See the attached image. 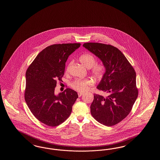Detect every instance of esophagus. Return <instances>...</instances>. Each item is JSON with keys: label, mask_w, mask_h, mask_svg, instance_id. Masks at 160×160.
Returning <instances> with one entry per match:
<instances>
[{"label": "esophagus", "mask_w": 160, "mask_h": 160, "mask_svg": "<svg viewBox=\"0 0 160 160\" xmlns=\"http://www.w3.org/2000/svg\"><path fill=\"white\" fill-rule=\"evenodd\" d=\"M83 94V93H82V92H78V95L79 97H81L82 95Z\"/></svg>", "instance_id": "obj_1"}]
</instances>
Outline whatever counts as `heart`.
Segmentation results:
<instances>
[{
  "mask_svg": "<svg viewBox=\"0 0 160 160\" xmlns=\"http://www.w3.org/2000/svg\"><path fill=\"white\" fill-rule=\"evenodd\" d=\"M79 61L82 65L90 69L91 74L95 78L100 79L105 75V66L102 63H96V58L92 54L86 53L82 55L79 57ZM68 66L67 71L68 70ZM93 83L94 82L91 79H76L71 82L70 86L72 88L78 92H83L87 90L88 86H92Z\"/></svg>",
  "mask_w": 160,
  "mask_h": 160,
  "instance_id": "1",
  "label": "heart"
}]
</instances>
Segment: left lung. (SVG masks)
Wrapping results in <instances>:
<instances>
[{
  "label": "left lung",
  "mask_w": 160,
  "mask_h": 160,
  "mask_svg": "<svg viewBox=\"0 0 160 160\" xmlns=\"http://www.w3.org/2000/svg\"><path fill=\"white\" fill-rule=\"evenodd\" d=\"M83 46L98 57L106 68L97 88L108 95L94 94L91 114L103 125L114 126L129 115L138 97L136 72L122 52L112 45L90 42Z\"/></svg>",
  "instance_id": "obj_1"
}]
</instances>
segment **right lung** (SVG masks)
Segmentation results:
<instances>
[{
    "label": "right lung",
    "mask_w": 160,
    "mask_h": 160,
    "mask_svg": "<svg viewBox=\"0 0 160 160\" xmlns=\"http://www.w3.org/2000/svg\"><path fill=\"white\" fill-rule=\"evenodd\" d=\"M81 43L49 46L41 51L26 72L24 99L31 112L48 126H58L68 119L78 98L77 92L68 88L54 94L57 81H62L68 56Z\"/></svg>",
    "instance_id": "add662e5"
}]
</instances>
